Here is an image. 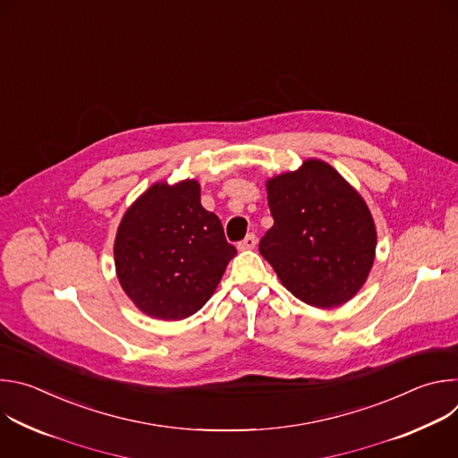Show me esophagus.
I'll list each match as a JSON object with an SVG mask.
<instances>
[{
	"label": "esophagus",
	"instance_id": "obj_1",
	"mask_svg": "<svg viewBox=\"0 0 458 458\" xmlns=\"http://www.w3.org/2000/svg\"><path fill=\"white\" fill-rule=\"evenodd\" d=\"M255 244H257L255 233H248V235L237 244V248H239V250H251Z\"/></svg>",
	"mask_w": 458,
	"mask_h": 458
}]
</instances>
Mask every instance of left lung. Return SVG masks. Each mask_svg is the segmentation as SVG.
<instances>
[{
	"instance_id": "left-lung-1",
	"label": "left lung",
	"mask_w": 458,
	"mask_h": 458,
	"mask_svg": "<svg viewBox=\"0 0 458 458\" xmlns=\"http://www.w3.org/2000/svg\"><path fill=\"white\" fill-rule=\"evenodd\" d=\"M267 186L274 226L259 241L260 255L297 299L317 308L350 301L371 270L377 244L360 195L317 159Z\"/></svg>"
}]
</instances>
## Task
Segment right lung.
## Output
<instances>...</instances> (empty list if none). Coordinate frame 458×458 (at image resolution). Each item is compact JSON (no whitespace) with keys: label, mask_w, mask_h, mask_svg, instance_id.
Returning <instances> with one entry per match:
<instances>
[{"label":"right lung","mask_w":458,"mask_h":458,"mask_svg":"<svg viewBox=\"0 0 458 458\" xmlns=\"http://www.w3.org/2000/svg\"><path fill=\"white\" fill-rule=\"evenodd\" d=\"M198 181L157 182L119 225L114 257L124 293L150 317L184 318L205 306L237 253Z\"/></svg>","instance_id":"obj_1"}]
</instances>
